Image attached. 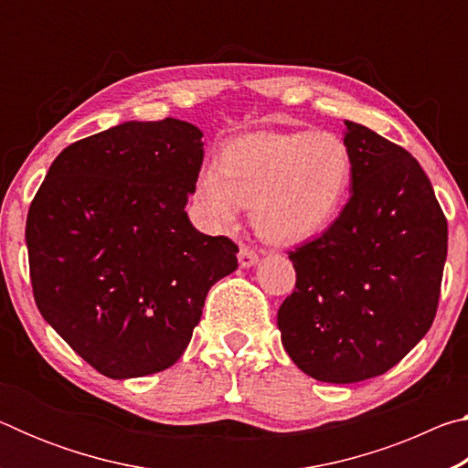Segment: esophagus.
<instances>
[{"instance_id":"34e87169","label":"esophagus","mask_w":468,"mask_h":468,"mask_svg":"<svg viewBox=\"0 0 468 468\" xmlns=\"http://www.w3.org/2000/svg\"><path fill=\"white\" fill-rule=\"evenodd\" d=\"M256 264H258L256 250L248 248V245H241V250H239V266L241 268H251V266H256Z\"/></svg>"}]
</instances>
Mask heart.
<instances>
[{
    "label": "heart",
    "mask_w": 468,
    "mask_h": 468,
    "mask_svg": "<svg viewBox=\"0 0 468 468\" xmlns=\"http://www.w3.org/2000/svg\"><path fill=\"white\" fill-rule=\"evenodd\" d=\"M351 184V154L335 133H250L220 148L217 167L196 177L192 200L210 223L225 225L251 206L260 235L297 243L324 231Z\"/></svg>",
    "instance_id": "1"
}]
</instances>
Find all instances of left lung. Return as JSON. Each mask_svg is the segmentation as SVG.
Here are the masks:
<instances>
[{"instance_id":"left-lung-1","label":"left lung","mask_w":468,"mask_h":468,"mask_svg":"<svg viewBox=\"0 0 468 468\" xmlns=\"http://www.w3.org/2000/svg\"><path fill=\"white\" fill-rule=\"evenodd\" d=\"M351 197L314 241L289 251L295 291L276 315L284 351L320 382L386 374L431 328L448 223L417 158L345 122Z\"/></svg>"}]
</instances>
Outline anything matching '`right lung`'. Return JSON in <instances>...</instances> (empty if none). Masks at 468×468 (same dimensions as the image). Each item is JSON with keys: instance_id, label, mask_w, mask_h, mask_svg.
I'll use <instances>...</instances> for the list:
<instances>
[{"instance_id": "obj_1", "label": "right lung", "mask_w": 468, "mask_h": 468, "mask_svg": "<svg viewBox=\"0 0 468 468\" xmlns=\"http://www.w3.org/2000/svg\"><path fill=\"white\" fill-rule=\"evenodd\" d=\"M196 125L125 122L63 148L27 218L38 312L113 379L171 367L237 245L189 223L204 148Z\"/></svg>"}]
</instances>
